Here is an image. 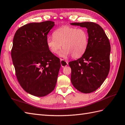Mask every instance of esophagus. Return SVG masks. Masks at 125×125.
<instances>
[{
  "instance_id": "34e87169",
  "label": "esophagus",
  "mask_w": 125,
  "mask_h": 125,
  "mask_svg": "<svg viewBox=\"0 0 125 125\" xmlns=\"http://www.w3.org/2000/svg\"><path fill=\"white\" fill-rule=\"evenodd\" d=\"M60 61H61V66L62 67L66 66L68 64V62H67L66 61H65L64 60H63V59H61Z\"/></svg>"
}]
</instances>
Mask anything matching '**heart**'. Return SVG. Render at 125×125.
<instances>
[{
	"label": "heart",
	"mask_w": 125,
	"mask_h": 125,
	"mask_svg": "<svg viewBox=\"0 0 125 125\" xmlns=\"http://www.w3.org/2000/svg\"><path fill=\"white\" fill-rule=\"evenodd\" d=\"M88 41L89 35L85 29L69 26L57 28L54 31L53 36H48L46 38L47 46L52 53H58L62 45L64 49L60 55L66 57L71 55L74 59L83 55L87 49Z\"/></svg>",
	"instance_id": "1"
}]
</instances>
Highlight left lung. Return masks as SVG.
Returning a JSON list of instances; mask_svg holds the SVG:
<instances>
[{
  "mask_svg": "<svg viewBox=\"0 0 125 125\" xmlns=\"http://www.w3.org/2000/svg\"><path fill=\"white\" fill-rule=\"evenodd\" d=\"M87 28V49L80 58L69 63L73 85L82 93L95 91L107 78L110 70V44L100 25L94 22L71 23Z\"/></svg>",
  "mask_w": 125,
  "mask_h": 125,
  "instance_id": "8db88e82",
  "label": "left lung"
}]
</instances>
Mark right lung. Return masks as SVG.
Instances as JSON below:
<instances>
[{
    "label": "right lung",
    "mask_w": 125,
    "mask_h": 125,
    "mask_svg": "<svg viewBox=\"0 0 125 125\" xmlns=\"http://www.w3.org/2000/svg\"><path fill=\"white\" fill-rule=\"evenodd\" d=\"M47 21L19 28L13 38L11 56L19 83L28 94L44 97L55 87L60 60L50 51L47 34L54 26Z\"/></svg>",
    "instance_id": "1"
}]
</instances>
